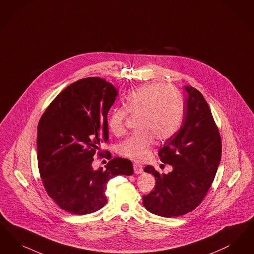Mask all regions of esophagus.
<instances>
[{
	"label": "esophagus",
	"instance_id": "34e87169",
	"mask_svg": "<svg viewBox=\"0 0 254 254\" xmlns=\"http://www.w3.org/2000/svg\"><path fill=\"white\" fill-rule=\"evenodd\" d=\"M133 172H134V174H136V175L141 174V173L143 172L142 166L140 165V164H138V163H133Z\"/></svg>",
	"mask_w": 254,
	"mask_h": 254
}]
</instances>
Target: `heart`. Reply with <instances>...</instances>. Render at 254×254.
I'll return each instance as SVG.
<instances>
[{"label": "heart", "mask_w": 254, "mask_h": 254, "mask_svg": "<svg viewBox=\"0 0 254 254\" xmlns=\"http://www.w3.org/2000/svg\"><path fill=\"white\" fill-rule=\"evenodd\" d=\"M126 113L137 117L136 132L120 144L119 151L123 156L141 162L150 154L155 138L163 142L177 132L182 120V101L173 86L159 83L140 86L127 95L124 110L111 112L107 123L112 133H123Z\"/></svg>", "instance_id": "b5f03b06"}]
</instances>
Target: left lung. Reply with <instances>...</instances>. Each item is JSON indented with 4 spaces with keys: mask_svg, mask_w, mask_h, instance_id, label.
I'll list each match as a JSON object with an SVG mask.
<instances>
[{
    "mask_svg": "<svg viewBox=\"0 0 254 254\" xmlns=\"http://www.w3.org/2000/svg\"><path fill=\"white\" fill-rule=\"evenodd\" d=\"M187 92L184 122L159 149L169 174L147 165L144 172L155 178L153 191L142 196L144 207L163 217H177L194 210L202 202L220 164L222 143L218 128L202 94L191 86Z\"/></svg>",
    "mask_w": 254,
    "mask_h": 254,
    "instance_id": "1",
    "label": "left lung"
}]
</instances>
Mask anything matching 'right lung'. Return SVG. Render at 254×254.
<instances>
[{
    "instance_id": "1",
    "label": "right lung",
    "mask_w": 254,
    "mask_h": 254,
    "mask_svg": "<svg viewBox=\"0 0 254 254\" xmlns=\"http://www.w3.org/2000/svg\"><path fill=\"white\" fill-rule=\"evenodd\" d=\"M117 96L105 79L81 78L56 97L39 122L37 154L44 188L70 213L100 210L111 178L133 174L132 162L122 157L111 159L105 169L92 166L100 143L109 138L107 115Z\"/></svg>"
}]
</instances>
